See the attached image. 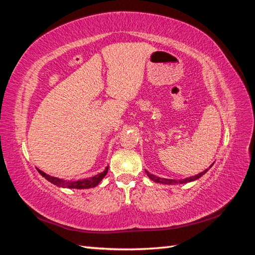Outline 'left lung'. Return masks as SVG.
Listing matches in <instances>:
<instances>
[{
	"instance_id": "obj_1",
	"label": "left lung",
	"mask_w": 255,
	"mask_h": 255,
	"mask_svg": "<svg viewBox=\"0 0 255 255\" xmlns=\"http://www.w3.org/2000/svg\"><path fill=\"white\" fill-rule=\"evenodd\" d=\"M209 169H207V170H205L204 172H202V173H199V174H197V175H195V176H192V177H187V178H184V180H180V181H177V180H167V178H161V177H158V176H155V175H153V174H151V173H149V172H147V174H148V176L151 178V180L152 181H154V182H156V183H162V184H183V183H188V182H193V181H195V180H197V178H199L200 176H203L206 172H207Z\"/></svg>"
}]
</instances>
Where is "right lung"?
<instances>
[{"label": "right lung", "instance_id": "add662e5", "mask_svg": "<svg viewBox=\"0 0 255 255\" xmlns=\"http://www.w3.org/2000/svg\"><path fill=\"white\" fill-rule=\"evenodd\" d=\"M37 171L39 172V174L42 175V177H45L46 180L49 181L50 183L55 184V185L59 187H68V188H78V189H84V188H91V187H95L96 185H99V183L105 177L107 174L108 167H106L105 171H103L100 174H97L93 177H89V178H84V180H79V181H64L62 178H58V177H53L46 174L45 172L40 171L39 169H37Z\"/></svg>", "mask_w": 255, "mask_h": 255}]
</instances>
